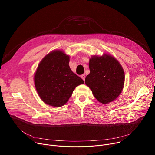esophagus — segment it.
<instances>
[{"label":"esophagus","mask_w":155,"mask_h":155,"mask_svg":"<svg viewBox=\"0 0 155 155\" xmlns=\"http://www.w3.org/2000/svg\"><path fill=\"white\" fill-rule=\"evenodd\" d=\"M81 78H82L84 80H85V74H83L81 75Z\"/></svg>","instance_id":"34e87169"}]
</instances>
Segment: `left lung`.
Wrapping results in <instances>:
<instances>
[{"label": "left lung", "instance_id": "8db88e82", "mask_svg": "<svg viewBox=\"0 0 155 155\" xmlns=\"http://www.w3.org/2000/svg\"><path fill=\"white\" fill-rule=\"evenodd\" d=\"M90 73L85 84L91 88L95 99L103 104H109L120 95L124 85V71L113 56L104 53L92 56L89 60Z\"/></svg>", "mask_w": 155, "mask_h": 155}]
</instances>
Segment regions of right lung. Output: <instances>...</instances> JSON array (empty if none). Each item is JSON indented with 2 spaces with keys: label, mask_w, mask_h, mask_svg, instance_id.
<instances>
[{
  "label": "right lung",
  "mask_w": 155,
  "mask_h": 155,
  "mask_svg": "<svg viewBox=\"0 0 155 155\" xmlns=\"http://www.w3.org/2000/svg\"><path fill=\"white\" fill-rule=\"evenodd\" d=\"M70 56L61 50L46 54L38 64L34 81L36 91L45 104L61 107L66 104L73 91L84 80L69 66Z\"/></svg>",
  "instance_id": "obj_1"
}]
</instances>
